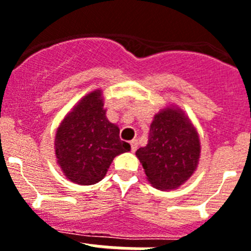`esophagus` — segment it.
<instances>
[{
	"label": "esophagus",
	"instance_id": "34e87169",
	"mask_svg": "<svg viewBox=\"0 0 251 251\" xmlns=\"http://www.w3.org/2000/svg\"><path fill=\"white\" fill-rule=\"evenodd\" d=\"M137 147H138V142H137L136 139L130 141V148H132V152H136Z\"/></svg>",
	"mask_w": 251,
	"mask_h": 251
}]
</instances>
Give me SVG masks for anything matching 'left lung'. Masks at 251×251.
Wrapping results in <instances>:
<instances>
[{
  "mask_svg": "<svg viewBox=\"0 0 251 251\" xmlns=\"http://www.w3.org/2000/svg\"><path fill=\"white\" fill-rule=\"evenodd\" d=\"M147 181L157 190H176L197 170L201 142L196 127L181 108L171 104L154 114L148 143L136 152Z\"/></svg>",
  "mask_w": 251,
  "mask_h": 251,
  "instance_id": "1",
  "label": "left lung"
}]
</instances>
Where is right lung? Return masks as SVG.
Masks as SVG:
<instances>
[{"mask_svg":"<svg viewBox=\"0 0 251 251\" xmlns=\"http://www.w3.org/2000/svg\"><path fill=\"white\" fill-rule=\"evenodd\" d=\"M56 163L77 185H94L105 177L113 159L130 151L119 128L106 118L103 90L84 95L64 117L55 133Z\"/></svg>","mask_w":251,"mask_h":251,"instance_id":"1","label":"right lung"}]
</instances>
